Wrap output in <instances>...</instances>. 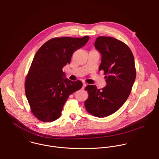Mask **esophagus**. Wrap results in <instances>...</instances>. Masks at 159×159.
Returning <instances> with one entry per match:
<instances>
[{
	"label": "esophagus",
	"instance_id": "obj_1",
	"mask_svg": "<svg viewBox=\"0 0 159 159\" xmlns=\"http://www.w3.org/2000/svg\"><path fill=\"white\" fill-rule=\"evenodd\" d=\"M86 85H86L85 83H83V86H82V89H84L85 87H86Z\"/></svg>",
	"mask_w": 159,
	"mask_h": 159
}]
</instances>
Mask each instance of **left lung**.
Returning <instances> with one entry per match:
<instances>
[{
    "label": "left lung",
    "mask_w": 159,
    "mask_h": 159,
    "mask_svg": "<svg viewBox=\"0 0 159 159\" xmlns=\"http://www.w3.org/2000/svg\"><path fill=\"white\" fill-rule=\"evenodd\" d=\"M95 47L101 54L99 70L106 75L107 85L102 90L89 85V98L85 102L87 111L92 115L103 118L118 111L128 99L136 72L133 54L122 41L111 37L99 36Z\"/></svg>",
    "instance_id": "1"
}]
</instances>
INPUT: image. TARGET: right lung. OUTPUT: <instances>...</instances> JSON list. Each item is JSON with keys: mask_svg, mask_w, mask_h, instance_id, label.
I'll return each mask as SVG.
<instances>
[{"mask_svg": "<svg viewBox=\"0 0 159 159\" xmlns=\"http://www.w3.org/2000/svg\"><path fill=\"white\" fill-rule=\"evenodd\" d=\"M90 37L54 38L36 53L25 80V93L31 110L39 120L47 123L58 119L70 95L82 87L80 80L66 78L62 68L70 64L74 52Z\"/></svg>", "mask_w": 159, "mask_h": 159, "instance_id": "add662e5", "label": "right lung"}]
</instances>
